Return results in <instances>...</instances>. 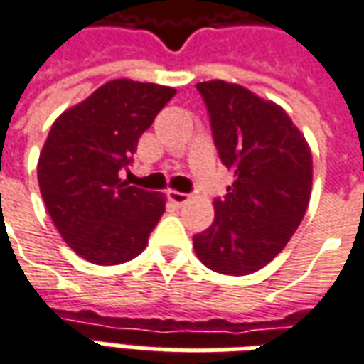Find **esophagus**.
<instances>
[{
    "instance_id": "34e87169",
    "label": "esophagus",
    "mask_w": 364,
    "mask_h": 364,
    "mask_svg": "<svg viewBox=\"0 0 364 364\" xmlns=\"http://www.w3.org/2000/svg\"><path fill=\"white\" fill-rule=\"evenodd\" d=\"M167 198L173 203V205L177 206H183V205H187L191 200L189 195H185V193H179V191H167Z\"/></svg>"
}]
</instances>
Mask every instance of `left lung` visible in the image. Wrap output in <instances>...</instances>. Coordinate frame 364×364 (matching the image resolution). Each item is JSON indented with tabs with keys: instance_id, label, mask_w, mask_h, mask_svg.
I'll return each instance as SVG.
<instances>
[{
	"instance_id": "8db88e82",
	"label": "left lung",
	"mask_w": 364,
	"mask_h": 364,
	"mask_svg": "<svg viewBox=\"0 0 364 364\" xmlns=\"http://www.w3.org/2000/svg\"><path fill=\"white\" fill-rule=\"evenodd\" d=\"M197 90L234 183L214 200V222L193 237V247L216 273H255L284 250L304 218L312 151L281 105L222 80L197 83Z\"/></svg>"
}]
</instances>
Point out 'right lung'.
Here are the masks:
<instances>
[{
    "label": "right lung",
    "mask_w": 364,
    "mask_h": 364,
    "mask_svg": "<svg viewBox=\"0 0 364 364\" xmlns=\"http://www.w3.org/2000/svg\"><path fill=\"white\" fill-rule=\"evenodd\" d=\"M173 87L112 80L54 120L36 173L46 210L72 250L95 265L134 259L166 210V197L130 187V164Z\"/></svg>",
    "instance_id": "1"
}]
</instances>
